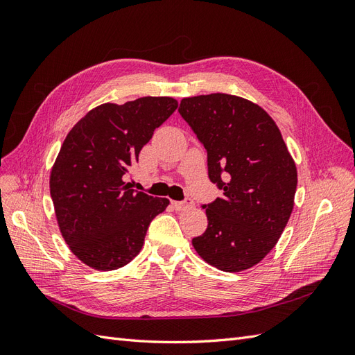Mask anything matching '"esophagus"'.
I'll return each instance as SVG.
<instances>
[{
  "mask_svg": "<svg viewBox=\"0 0 355 355\" xmlns=\"http://www.w3.org/2000/svg\"><path fill=\"white\" fill-rule=\"evenodd\" d=\"M171 206H173V209L178 211H184V210L194 207V201H192L191 198H187L185 201H171Z\"/></svg>",
  "mask_w": 355,
  "mask_h": 355,
  "instance_id": "34e87169",
  "label": "esophagus"
}]
</instances>
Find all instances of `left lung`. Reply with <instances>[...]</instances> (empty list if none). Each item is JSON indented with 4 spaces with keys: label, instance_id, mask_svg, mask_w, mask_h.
I'll return each instance as SVG.
<instances>
[{
    "label": "left lung",
    "instance_id": "1",
    "mask_svg": "<svg viewBox=\"0 0 355 355\" xmlns=\"http://www.w3.org/2000/svg\"><path fill=\"white\" fill-rule=\"evenodd\" d=\"M179 114L206 148L209 179L223 189L202 204L209 225L192 245L218 270H249L274 249L292 214L295 161L272 118L239 96L185 98Z\"/></svg>",
    "mask_w": 355,
    "mask_h": 355
}]
</instances>
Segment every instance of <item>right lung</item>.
Instances as JSON below:
<instances>
[{"instance_id":"add662e5","label":"right lung","mask_w":355,"mask_h":355,"mask_svg":"<svg viewBox=\"0 0 355 355\" xmlns=\"http://www.w3.org/2000/svg\"><path fill=\"white\" fill-rule=\"evenodd\" d=\"M178 108L173 98L103 103L72 127L50 175L60 232L72 253L111 271L141 252L149 223L170 204L130 189L124 175L154 130Z\"/></svg>"}]
</instances>
